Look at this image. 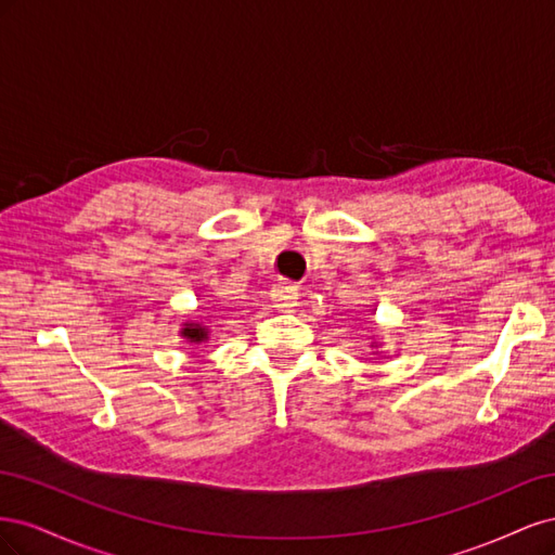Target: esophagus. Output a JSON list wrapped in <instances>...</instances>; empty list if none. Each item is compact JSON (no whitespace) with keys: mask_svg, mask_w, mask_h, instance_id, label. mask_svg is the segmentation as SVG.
Returning a JSON list of instances; mask_svg holds the SVG:
<instances>
[{"mask_svg":"<svg viewBox=\"0 0 555 555\" xmlns=\"http://www.w3.org/2000/svg\"><path fill=\"white\" fill-rule=\"evenodd\" d=\"M271 298L275 300V308L292 310L296 306V300H298V289L294 287V284L280 282V284H275V287L271 289Z\"/></svg>","mask_w":555,"mask_h":555,"instance_id":"esophagus-1","label":"esophagus"}]
</instances>
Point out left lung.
Returning a JSON list of instances; mask_svg holds the SVG:
<instances>
[{
  "instance_id": "obj_1",
  "label": "left lung",
  "mask_w": 555,
  "mask_h": 555,
  "mask_svg": "<svg viewBox=\"0 0 555 555\" xmlns=\"http://www.w3.org/2000/svg\"><path fill=\"white\" fill-rule=\"evenodd\" d=\"M373 345H375V343H373Z\"/></svg>"
}]
</instances>
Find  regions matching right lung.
<instances>
[{
	"label": "right lung",
	"mask_w": 555,
	"mask_h": 555,
	"mask_svg": "<svg viewBox=\"0 0 555 555\" xmlns=\"http://www.w3.org/2000/svg\"><path fill=\"white\" fill-rule=\"evenodd\" d=\"M180 335L192 345H201L210 338V328L204 322H182Z\"/></svg>",
	"instance_id": "add662e5"
}]
</instances>
